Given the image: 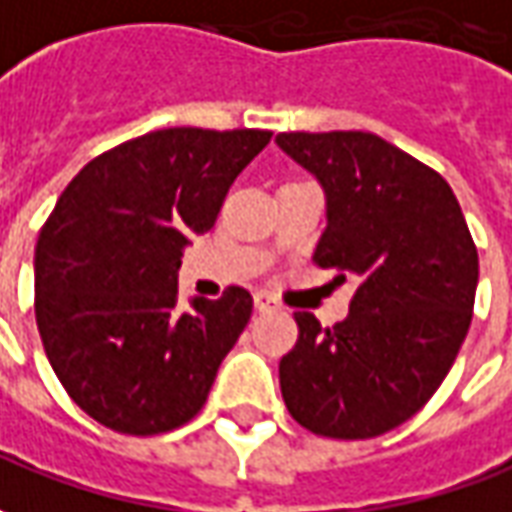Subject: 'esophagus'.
<instances>
[{
	"instance_id": "1",
	"label": "esophagus",
	"mask_w": 512,
	"mask_h": 512,
	"mask_svg": "<svg viewBox=\"0 0 512 512\" xmlns=\"http://www.w3.org/2000/svg\"><path fill=\"white\" fill-rule=\"evenodd\" d=\"M253 303H256L259 312H273V309H278V301L273 295H267V292H256V295H253Z\"/></svg>"
}]
</instances>
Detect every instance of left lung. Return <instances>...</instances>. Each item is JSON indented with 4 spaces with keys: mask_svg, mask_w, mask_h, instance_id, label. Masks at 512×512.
<instances>
[{
    "mask_svg": "<svg viewBox=\"0 0 512 512\" xmlns=\"http://www.w3.org/2000/svg\"><path fill=\"white\" fill-rule=\"evenodd\" d=\"M326 192L317 267L357 281L343 323L295 312L298 343L278 365L281 396L309 432L384 435L435 396L463 345L479 256L451 186L376 133H278Z\"/></svg>",
    "mask_w": 512,
    "mask_h": 512,
    "instance_id": "obj_1",
    "label": "left lung"
}]
</instances>
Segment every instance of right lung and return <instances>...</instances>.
<instances>
[{"label":"right lung","mask_w":512,"mask_h":512,"mask_svg":"<svg viewBox=\"0 0 512 512\" xmlns=\"http://www.w3.org/2000/svg\"><path fill=\"white\" fill-rule=\"evenodd\" d=\"M270 130L167 128L88 161L35 245V323L80 410L122 435L192 421L253 312L242 287L178 309L192 234L214 228Z\"/></svg>","instance_id":"obj_1"}]
</instances>
